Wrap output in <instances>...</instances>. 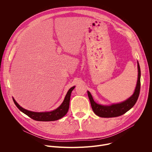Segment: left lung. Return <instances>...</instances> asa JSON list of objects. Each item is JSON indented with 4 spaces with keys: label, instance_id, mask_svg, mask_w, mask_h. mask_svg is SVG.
<instances>
[{
    "label": "left lung",
    "instance_id": "8db88e82",
    "mask_svg": "<svg viewBox=\"0 0 152 152\" xmlns=\"http://www.w3.org/2000/svg\"><path fill=\"white\" fill-rule=\"evenodd\" d=\"M138 80L136 88L133 95L127 99L126 100L121 102L120 103L117 104H113L111 105L106 106V105H102L100 104H97L94 102L93 98L91 94V93L88 91V96L91 103V107L94 113L100 117L103 118H110V117H116L120 116L129 110H130L131 108L135 105L136 103L138 98L139 97L140 91V87H141V82H140V78H141V70L140 65L138 62Z\"/></svg>",
    "mask_w": 152,
    "mask_h": 152
}]
</instances>
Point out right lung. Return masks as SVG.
<instances>
[{
    "label": "right lung",
    "instance_id": "1",
    "mask_svg": "<svg viewBox=\"0 0 152 152\" xmlns=\"http://www.w3.org/2000/svg\"><path fill=\"white\" fill-rule=\"evenodd\" d=\"M75 88V86H73V87H72L68 91L63 102L58 108L50 112L36 113V112H32V111L26 110L24 109V108H23L22 107H21L16 102V101L14 100V98H12V99L16 106L18 108V110H20V111H21V112L27 115L28 117H29L32 119L36 121H55L61 118L64 115H66V114L67 113L69 109L71 93Z\"/></svg>",
    "mask_w": 152,
    "mask_h": 152
}]
</instances>
